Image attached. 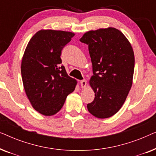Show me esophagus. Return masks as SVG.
Wrapping results in <instances>:
<instances>
[{"label": "esophagus", "instance_id": "esophagus-1", "mask_svg": "<svg viewBox=\"0 0 156 156\" xmlns=\"http://www.w3.org/2000/svg\"><path fill=\"white\" fill-rule=\"evenodd\" d=\"M80 84H81V87H82V89H84L85 87H87V81L85 80H81L80 81Z\"/></svg>", "mask_w": 156, "mask_h": 156}]
</instances>
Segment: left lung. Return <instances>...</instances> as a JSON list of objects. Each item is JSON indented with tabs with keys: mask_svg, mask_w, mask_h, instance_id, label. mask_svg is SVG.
Here are the masks:
<instances>
[{
	"mask_svg": "<svg viewBox=\"0 0 156 156\" xmlns=\"http://www.w3.org/2000/svg\"><path fill=\"white\" fill-rule=\"evenodd\" d=\"M80 40L88 44L92 62L94 75L89 84L95 97L87 108L95 117L108 118L119 112L131 88L133 48L125 35L114 27L89 31Z\"/></svg>",
	"mask_w": 156,
	"mask_h": 156,
	"instance_id": "8db88e82",
	"label": "left lung"
}]
</instances>
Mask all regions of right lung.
Instances as JSON below:
<instances>
[{
	"mask_svg": "<svg viewBox=\"0 0 156 156\" xmlns=\"http://www.w3.org/2000/svg\"><path fill=\"white\" fill-rule=\"evenodd\" d=\"M74 33L41 30L33 36L23 55L21 74L26 95L35 109L44 116L57 114L76 81L62 65L61 53Z\"/></svg>",
	"mask_w": 156,
	"mask_h": 156,
	"instance_id": "right-lung-1",
	"label": "right lung"
}]
</instances>
